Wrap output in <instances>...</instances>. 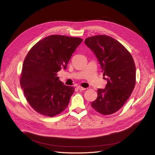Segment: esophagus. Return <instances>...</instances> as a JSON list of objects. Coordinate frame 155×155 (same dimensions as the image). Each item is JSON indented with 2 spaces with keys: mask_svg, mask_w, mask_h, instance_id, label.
Here are the masks:
<instances>
[{
  "mask_svg": "<svg viewBox=\"0 0 155 155\" xmlns=\"http://www.w3.org/2000/svg\"><path fill=\"white\" fill-rule=\"evenodd\" d=\"M77 88L79 90H82V91H84V90H86V88H83V87H82V86H77Z\"/></svg>",
  "mask_w": 155,
  "mask_h": 155,
  "instance_id": "obj_1",
  "label": "esophagus"
}]
</instances>
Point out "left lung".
<instances>
[{
	"label": "left lung",
	"instance_id": "1",
	"mask_svg": "<svg viewBox=\"0 0 155 155\" xmlns=\"http://www.w3.org/2000/svg\"><path fill=\"white\" fill-rule=\"evenodd\" d=\"M85 45L93 51L107 81L105 88L97 90L91 105L103 115L116 113L124 105L136 84V65L132 55L121 43L105 35L88 37Z\"/></svg>",
	"mask_w": 155,
	"mask_h": 155
}]
</instances>
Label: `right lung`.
Here are the masks:
<instances>
[{
    "label": "right lung",
    "mask_w": 155,
    "mask_h": 155,
    "mask_svg": "<svg viewBox=\"0 0 155 155\" xmlns=\"http://www.w3.org/2000/svg\"><path fill=\"white\" fill-rule=\"evenodd\" d=\"M83 39L54 35L31 48L23 61L20 85L26 100L35 111L53 117L67 107L74 89L57 77L66 69L71 55Z\"/></svg>",
    "instance_id": "1"
}]
</instances>
